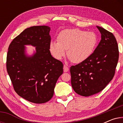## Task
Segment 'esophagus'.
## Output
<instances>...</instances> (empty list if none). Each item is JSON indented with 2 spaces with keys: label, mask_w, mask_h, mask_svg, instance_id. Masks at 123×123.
<instances>
[{
  "label": "esophagus",
  "mask_w": 123,
  "mask_h": 123,
  "mask_svg": "<svg viewBox=\"0 0 123 123\" xmlns=\"http://www.w3.org/2000/svg\"><path fill=\"white\" fill-rule=\"evenodd\" d=\"M69 70V68L66 65H64V72H67Z\"/></svg>",
  "instance_id": "obj_1"
}]
</instances>
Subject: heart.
Returning a JSON list of instances; mask_svg holds the SVG:
<instances>
[{
    "instance_id": "b5f03b06",
    "label": "heart",
    "mask_w": 123,
    "mask_h": 123,
    "mask_svg": "<svg viewBox=\"0 0 123 123\" xmlns=\"http://www.w3.org/2000/svg\"><path fill=\"white\" fill-rule=\"evenodd\" d=\"M98 42L96 34L78 28L62 31L57 37V42L50 43L49 50L52 55L60 59L65 55L72 63H80L87 59L93 53Z\"/></svg>"
}]
</instances>
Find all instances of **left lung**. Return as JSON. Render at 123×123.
I'll list each match as a JSON object with an SVG mask.
<instances>
[{"instance_id":"obj_1","label":"left lung","mask_w":123,"mask_h":123,"mask_svg":"<svg viewBox=\"0 0 123 123\" xmlns=\"http://www.w3.org/2000/svg\"><path fill=\"white\" fill-rule=\"evenodd\" d=\"M101 40L85 61L70 67L73 90L82 96H90L104 90L115 75L119 59L118 45L111 32L97 26Z\"/></svg>"}]
</instances>
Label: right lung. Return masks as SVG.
Listing matches in <instances>:
<instances>
[{"label":"right lung","mask_w":123,"mask_h":123,"mask_svg":"<svg viewBox=\"0 0 123 123\" xmlns=\"http://www.w3.org/2000/svg\"><path fill=\"white\" fill-rule=\"evenodd\" d=\"M50 28L32 26L25 29L10 43L6 70L17 93L35 104L48 102L54 95L55 85L63 73V64L54 58L49 50ZM25 44L36 46L31 57L24 54Z\"/></svg>","instance_id":"obj_1"}]
</instances>
